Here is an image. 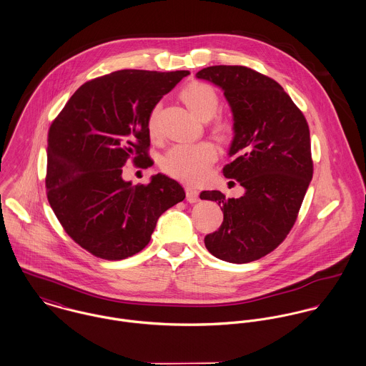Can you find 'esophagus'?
I'll use <instances>...</instances> for the list:
<instances>
[{"mask_svg":"<svg viewBox=\"0 0 366 366\" xmlns=\"http://www.w3.org/2000/svg\"><path fill=\"white\" fill-rule=\"evenodd\" d=\"M185 194H187V201H188V202H198V199H199V192H198V189H197V188L185 187Z\"/></svg>","mask_w":366,"mask_h":366,"instance_id":"34e87169","label":"esophagus"}]
</instances>
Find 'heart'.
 <instances>
[{
    "mask_svg": "<svg viewBox=\"0 0 366 366\" xmlns=\"http://www.w3.org/2000/svg\"><path fill=\"white\" fill-rule=\"evenodd\" d=\"M181 98L188 109L201 121H209L219 109V97L216 91L204 82H192L181 92ZM159 108H154L149 118V132L157 136ZM217 130L224 129V123H217ZM217 159L216 147L209 142L195 144H175L162 160V168L168 175L185 181L198 182L204 178L209 167Z\"/></svg>",
    "mask_w": 366,
    "mask_h": 366,
    "instance_id": "b5f03b06",
    "label": "heart"
}]
</instances>
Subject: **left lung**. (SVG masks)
Here are the masks:
<instances>
[{
  "mask_svg": "<svg viewBox=\"0 0 366 366\" xmlns=\"http://www.w3.org/2000/svg\"><path fill=\"white\" fill-rule=\"evenodd\" d=\"M197 79L219 86L229 102L232 162L223 175L244 188L240 198L201 192L223 212L222 226L204 245L219 259L251 262L275 249L295 224L313 177L309 126L278 82L251 69L212 66Z\"/></svg>",
  "mask_w": 366,
  "mask_h": 366,
  "instance_id": "obj_1",
  "label": "left lung"
}]
</instances>
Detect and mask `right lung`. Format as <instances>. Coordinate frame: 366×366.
Returning <instances> with one entry per match:
<instances>
[{"instance_id": "obj_1", "label": "right lung", "mask_w": 366, "mask_h": 366, "mask_svg": "<svg viewBox=\"0 0 366 366\" xmlns=\"http://www.w3.org/2000/svg\"><path fill=\"white\" fill-rule=\"evenodd\" d=\"M189 71L121 70L81 85L51 123L47 199L66 233L104 259L142 251L167 209L185 198L172 178H122L129 159L147 165L152 111Z\"/></svg>"}]
</instances>
